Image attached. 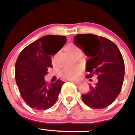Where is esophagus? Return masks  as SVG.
<instances>
[{
  "mask_svg": "<svg viewBox=\"0 0 135 135\" xmlns=\"http://www.w3.org/2000/svg\"><path fill=\"white\" fill-rule=\"evenodd\" d=\"M71 82H73V83H74V84H80V82L78 80H70Z\"/></svg>",
  "mask_w": 135,
  "mask_h": 135,
  "instance_id": "obj_1",
  "label": "esophagus"
}]
</instances>
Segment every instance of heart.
Here are the masks:
<instances>
[{"mask_svg": "<svg viewBox=\"0 0 135 135\" xmlns=\"http://www.w3.org/2000/svg\"><path fill=\"white\" fill-rule=\"evenodd\" d=\"M68 50L72 55H74L78 52H80L78 49L75 47L74 46H72V45L69 46ZM57 56H58V53H56L52 57V58H51L52 63H53V64L55 63L57 59ZM80 71V68L78 67H65L60 71V74L63 78L68 80H72L75 79L79 76Z\"/></svg>", "mask_w": 135, "mask_h": 135, "instance_id": "b5f03b06", "label": "heart"}]
</instances>
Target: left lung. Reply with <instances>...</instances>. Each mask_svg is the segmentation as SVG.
<instances>
[{"mask_svg":"<svg viewBox=\"0 0 135 135\" xmlns=\"http://www.w3.org/2000/svg\"><path fill=\"white\" fill-rule=\"evenodd\" d=\"M76 46L89 57L86 77L97 76L98 82L90 86V91L82 95V101L93 109H103L112 104L121 91L124 76L123 57L118 46L105 37L92 34H77Z\"/></svg>","mask_w":135,"mask_h":135,"instance_id":"1","label":"left lung"}]
</instances>
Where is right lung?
<instances>
[{
  "label": "right lung",
  "instance_id": "right-lung-1",
  "mask_svg": "<svg viewBox=\"0 0 135 135\" xmlns=\"http://www.w3.org/2000/svg\"><path fill=\"white\" fill-rule=\"evenodd\" d=\"M64 36L47 35L22 50L15 63V80L23 101L32 109L46 110L57 101L64 82L46 84L45 76L54 55L66 42Z\"/></svg>",
  "mask_w": 135,
  "mask_h": 135
}]
</instances>
